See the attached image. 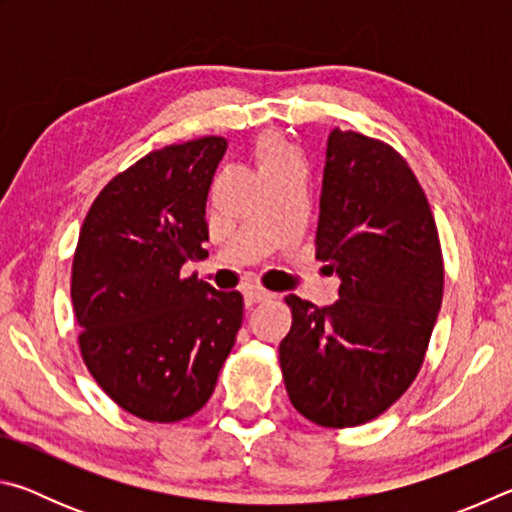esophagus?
<instances>
[{
  "mask_svg": "<svg viewBox=\"0 0 512 512\" xmlns=\"http://www.w3.org/2000/svg\"><path fill=\"white\" fill-rule=\"evenodd\" d=\"M244 298H246V305H257V302L271 300L273 293H268V291H264V289H248V291L244 293Z\"/></svg>",
  "mask_w": 512,
  "mask_h": 512,
  "instance_id": "esophagus-1",
  "label": "esophagus"
}]
</instances>
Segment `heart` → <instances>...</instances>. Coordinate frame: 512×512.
Returning <instances> with one entry per match:
<instances>
[{
  "mask_svg": "<svg viewBox=\"0 0 512 512\" xmlns=\"http://www.w3.org/2000/svg\"><path fill=\"white\" fill-rule=\"evenodd\" d=\"M253 155H255L259 171H262V176L264 173L275 171V169L287 167V164L300 162L296 149H293V146L277 133H264L262 137H259V140L255 142Z\"/></svg>",
  "mask_w": 512,
  "mask_h": 512,
  "instance_id": "obj_1",
  "label": "heart"
}]
</instances>
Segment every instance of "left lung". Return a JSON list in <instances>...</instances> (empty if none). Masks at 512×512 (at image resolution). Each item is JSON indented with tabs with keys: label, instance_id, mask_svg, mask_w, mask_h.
<instances>
[{
	"label": "left lung",
	"instance_id": "8db88e82",
	"mask_svg": "<svg viewBox=\"0 0 512 512\" xmlns=\"http://www.w3.org/2000/svg\"><path fill=\"white\" fill-rule=\"evenodd\" d=\"M316 257L341 280L329 307L287 296L284 386L320 427L375 420L413 384L443 302V253L418 178L393 146L327 137Z\"/></svg>",
	"mask_w": 512,
	"mask_h": 512
}]
</instances>
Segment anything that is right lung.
<instances>
[{
    "mask_svg": "<svg viewBox=\"0 0 512 512\" xmlns=\"http://www.w3.org/2000/svg\"><path fill=\"white\" fill-rule=\"evenodd\" d=\"M228 142L171 144L117 173L85 216L72 305L90 375L121 409L178 422L214 393L244 318L239 291L180 277L207 255L205 201Z\"/></svg>",
    "mask_w": 512,
    "mask_h": 512,
    "instance_id": "1",
    "label": "right lung"
}]
</instances>
